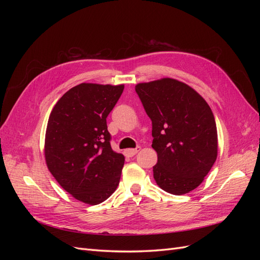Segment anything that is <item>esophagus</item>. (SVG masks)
<instances>
[{
    "label": "esophagus",
    "mask_w": 260,
    "mask_h": 260,
    "mask_svg": "<svg viewBox=\"0 0 260 260\" xmlns=\"http://www.w3.org/2000/svg\"><path fill=\"white\" fill-rule=\"evenodd\" d=\"M140 151H141V147L138 146V147H136V148H128V149H125L124 153L127 154L129 157H132V156H135L136 154H138Z\"/></svg>",
    "instance_id": "esophagus-1"
}]
</instances>
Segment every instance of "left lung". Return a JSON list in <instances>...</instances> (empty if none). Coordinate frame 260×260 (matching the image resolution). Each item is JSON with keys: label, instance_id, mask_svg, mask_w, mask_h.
Returning <instances> with one entry per match:
<instances>
[{"label": "left lung", "instance_id": "8db88e82", "mask_svg": "<svg viewBox=\"0 0 260 260\" xmlns=\"http://www.w3.org/2000/svg\"><path fill=\"white\" fill-rule=\"evenodd\" d=\"M136 91L152 120L157 185L174 195L193 191L218 155L216 121L207 102L172 78L138 83Z\"/></svg>", "mask_w": 260, "mask_h": 260}]
</instances>
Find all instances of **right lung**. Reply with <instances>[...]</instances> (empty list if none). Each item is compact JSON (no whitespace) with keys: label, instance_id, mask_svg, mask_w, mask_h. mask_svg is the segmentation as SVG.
<instances>
[{"label":"right lung","instance_id":"right-lung-1","mask_svg":"<svg viewBox=\"0 0 260 260\" xmlns=\"http://www.w3.org/2000/svg\"><path fill=\"white\" fill-rule=\"evenodd\" d=\"M123 88L80 83L58 100L49 117L46 166L65 191L88 205L106 201L119 184L124 156L113 151L106 118Z\"/></svg>","mask_w":260,"mask_h":260}]
</instances>
